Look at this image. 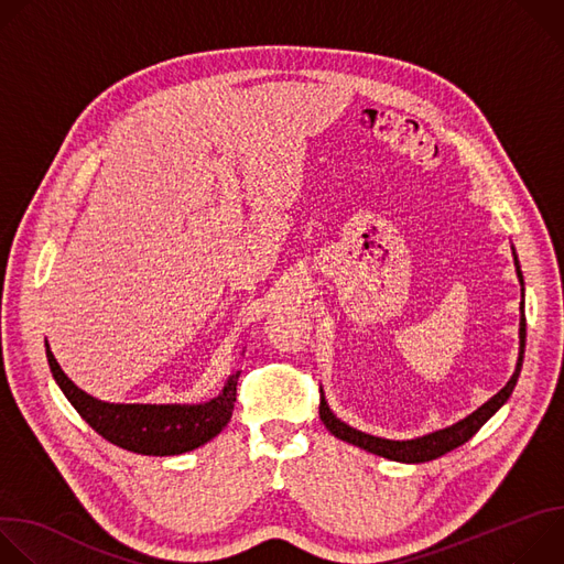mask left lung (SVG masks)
<instances>
[{"mask_svg":"<svg viewBox=\"0 0 564 564\" xmlns=\"http://www.w3.org/2000/svg\"><path fill=\"white\" fill-rule=\"evenodd\" d=\"M513 250V263H516V274H518V281H520V352H518V364H516V372L511 375V379L507 381V386L496 392L489 401H485L477 411H473L470 415H466L464 420L455 422L453 426H446V429H440V431H433V433H426L422 437H415V440H386V437H375V435H368L364 431H357L352 426H348L346 422H341L328 406L326 401V394L324 390H321V406H318V415H321V422L326 424V429L352 444V446H359L372 455H379V457H386V459H392V462H406V464H422V462H431V459H437L442 455H446L448 451L462 446L464 442H468L481 426H485L505 404L509 401L516 383H518V377H520V370H522V359H524V341H527V316H524V279H522V270H520V261H518V254H516V248Z\"/></svg>","mask_w":564,"mask_h":564,"instance_id":"8db88e82","label":"left lung"}]
</instances>
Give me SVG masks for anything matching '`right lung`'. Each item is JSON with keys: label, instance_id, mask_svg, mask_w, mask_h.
I'll list each match as a JSON object with an SVG mask.
<instances>
[{"label": "right lung", "instance_id": "right-lung-1", "mask_svg": "<svg viewBox=\"0 0 564 564\" xmlns=\"http://www.w3.org/2000/svg\"><path fill=\"white\" fill-rule=\"evenodd\" d=\"M46 359L55 383L98 435L140 455H181L214 440L229 422L240 370H234L223 390L203 404H109L77 388L59 368L48 341Z\"/></svg>", "mask_w": 564, "mask_h": 564}]
</instances>
